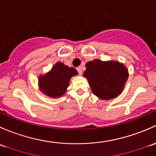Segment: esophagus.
Wrapping results in <instances>:
<instances>
[{"mask_svg":"<svg viewBox=\"0 0 156 156\" xmlns=\"http://www.w3.org/2000/svg\"><path fill=\"white\" fill-rule=\"evenodd\" d=\"M76 69H77V71H78L79 74L82 75V73H83V67H78Z\"/></svg>","mask_w":156,"mask_h":156,"instance_id":"34e87169","label":"esophagus"}]
</instances>
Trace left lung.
I'll return each mask as SVG.
<instances>
[{"label":"left lung","mask_w":156,"mask_h":156,"mask_svg":"<svg viewBox=\"0 0 156 156\" xmlns=\"http://www.w3.org/2000/svg\"><path fill=\"white\" fill-rule=\"evenodd\" d=\"M86 67L83 76L87 79L93 94L99 99L111 100L122 92L129 76L124 64L94 59L87 62Z\"/></svg>","instance_id":"1"}]
</instances>
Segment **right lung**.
<instances>
[{
  "label": "right lung",
  "instance_id": "right-lung-1",
  "mask_svg": "<svg viewBox=\"0 0 156 156\" xmlns=\"http://www.w3.org/2000/svg\"><path fill=\"white\" fill-rule=\"evenodd\" d=\"M78 72L74 67H68L58 62L52 69L38 77V86L43 94L52 98H58L66 93L71 77L76 76Z\"/></svg>",
  "mask_w": 156,
  "mask_h": 156
}]
</instances>
